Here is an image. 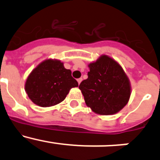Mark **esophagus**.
<instances>
[{
  "mask_svg": "<svg viewBox=\"0 0 160 160\" xmlns=\"http://www.w3.org/2000/svg\"><path fill=\"white\" fill-rule=\"evenodd\" d=\"M82 80H83V79L81 78V77H80V78H79V79H77V82H78V83L79 84H80V83H81V81Z\"/></svg>",
  "mask_w": 160,
  "mask_h": 160,
  "instance_id": "esophagus-1",
  "label": "esophagus"
}]
</instances>
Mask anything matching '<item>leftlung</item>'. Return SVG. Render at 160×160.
<instances>
[{"instance_id": "left-lung-1", "label": "left lung", "mask_w": 160, "mask_h": 160, "mask_svg": "<svg viewBox=\"0 0 160 160\" xmlns=\"http://www.w3.org/2000/svg\"><path fill=\"white\" fill-rule=\"evenodd\" d=\"M88 78L80 83L87 106L96 114L110 115L120 111L128 102L131 84L120 64L106 55L88 65Z\"/></svg>"}]
</instances>
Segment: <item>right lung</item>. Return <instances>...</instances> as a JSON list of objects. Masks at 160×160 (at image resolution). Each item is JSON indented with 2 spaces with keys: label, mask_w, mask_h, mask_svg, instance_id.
Returning a JSON list of instances; mask_svg holds the SVG:
<instances>
[{
  "label": "right lung",
  "mask_w": 160,
  "mask_h": 160,
  "mask_svg": "<svg viewBox=\"0 0 160 160\" xmlns=\"http://www.w3.org/2000/svg\"><path fill=\"white\" fill-rule=\"evenodd\" d=\"M71 70L57 59H46L31 72L25 84L31 101L40 107H51L62 102L70 90L78 87Z\"/></svg>",
  "instance_id": "1"
}]
</instances>
